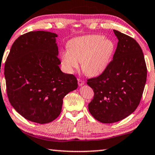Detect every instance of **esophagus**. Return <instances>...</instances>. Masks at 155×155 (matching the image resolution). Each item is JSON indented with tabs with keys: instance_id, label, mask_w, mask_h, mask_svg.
<instances>
[{
	"instance_id": "obj_1",
	"label": "esophagus",
	"mask_w": 155,
	"mask_h": 155,
	"mask_svg": "<svg viewBox=\"0 0 155 155\" xmlns=\"http://www.w3.org/2000/svg\"><path fill=\"white\" fill-rule=\"evenodd\" d=\"M78 85H79V86H82V85L84 84V80L82 79H80V78H78Z\"/></svg>"
}]
</instances>
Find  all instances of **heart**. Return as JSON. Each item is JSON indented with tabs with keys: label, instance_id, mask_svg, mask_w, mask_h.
I'll use <instances>...</instances> for the list:
<instances>
[{
	"label": "heart",
	"instance_id": "heart-1",
	"mask_svg": "<svg viewBox=\"0 0 155 155\" xmlns=\"http://www.w3.org/2000/svg\"><path fill=\"white\" fill-rule=\"evenodd\" d=\"M115 51L113 40L103 35H91L75 38L68 43V50L61 53L63 66L68 73L79 68L82 61L84 72L89 76L99 75L107 68Z\"/></svg>",
	"mask_w": 155,
	"mask_h": 155
}]
</instances>
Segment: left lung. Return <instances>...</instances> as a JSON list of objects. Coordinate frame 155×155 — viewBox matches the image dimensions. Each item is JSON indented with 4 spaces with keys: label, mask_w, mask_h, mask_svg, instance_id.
Segmentation results:
<instances>
[{
    "label": "left lung",
    "mask_w": 155,
    "mask_h": 155,
    "mask_svg": "<svg viewBox=\"0 0 155 155\" xmlns=\"http://www.w3.org/2000/svg\"><path fill=\"white\" fill-rule=\"evenodd\" d=\"M117 46L107 68L87 84L93 89L89 113L102 123L126 118L140 104L147 79V66L142 49L133 38L114 30Z\"/></svg>",
    "instance_id": "left-lung-1"
}]
</instances>
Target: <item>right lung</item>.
Instances as JSON below:
<instances>
[{"label":"right lung","mask_w":155,"mask_h":155,"mask_svg":"<svg viewBox=\"0 0 155 155\" xmlns=\"http://www.w3.org/2000/svg\"><path fill=\"white\" fill-rule=\"evenodd\" d=\"M57 37L43 31L20 35L5 63L9 101L24 118L39 124L57 118L63 98L78 88L75 76L63 73L59 68Z\"/></svg>","instance_id":"1"}]
</instances>
